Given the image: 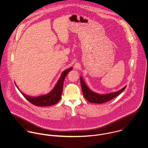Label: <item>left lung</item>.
<instances>
[{"label": "left lung", "instance_id": "8db88e82", "mask_svg": "<svg viewBox=\"0 0 148 148\" xmlns=\"http://www.w3.org/2000/svg\"><path fill=\"white\" fill-rule=\"evenodd\" d=\"M80 83H81L82 92L86 100L90 103H97V104H102L111 100L112 99L115 98L120 93H121L127 87V86H125L117 92L101 95V94L97 93L91 90L85 84L82 76H80Z\"/></svg>", "mask_w": 148, "mask_h": 148}]
</instances>
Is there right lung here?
I'll list each match as a JSON object with an SVG mask.
<instances>
[{"label":"right lung","instance_id":"add662e5","mask_svg":"<svg viewBox=\"0 0 148 148\" xmlns=\"http://www.w3.org/2000/svg\"><path fill=\"white\" fill-rule=\"evenodd\" d=\"M72 69V68H69L64 70L62 73L59 79L58 80L57 83L53 89L48 94L39 96L38 97H31L28 96L20 91L23 96L31 103L38 106H47L56 104L58 103L60 99L63 92V84L64 79L68 73V72ZM16 85V84H15ZM19 89L18 87L17 86Z\"/></svg>","mask_w":148,"mask_h":148}]
</instances>
